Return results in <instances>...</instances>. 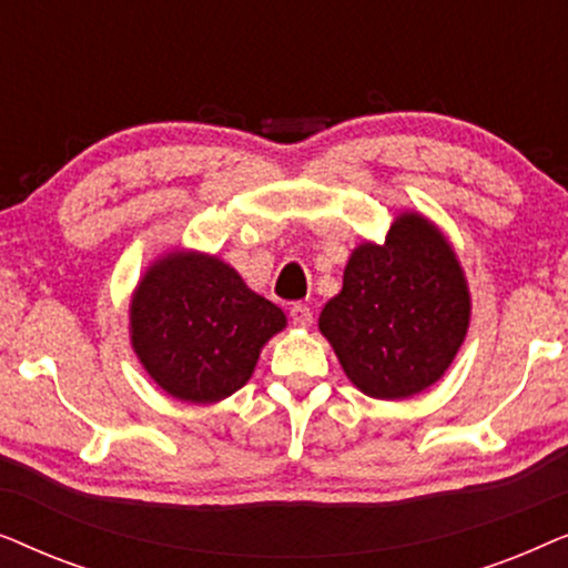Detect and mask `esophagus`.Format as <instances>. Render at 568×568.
<instances>
[{"mask_svg": "<svg viewBox=\"0 0 568 568\" xmlns=\"http://www.w3.org/2000/svg\"><path fill=\"white\" fill-rule=\"evenodd\" d=\"M290 315H292V323L297 325V328H310V325H313V310H310L307 305H292V310H290Z\"/></svg>", "mask_w": 568, "mask_h": 568, "instance_id": "esophagus-1", "label": "esophagus"}]
</instances>
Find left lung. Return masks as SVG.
<instances>
[{
	"label": "left lung",
	"mask_w": 568,
	"mask_h": 568,
	"mask_svg": "<svg viewBox=\"0 0 568 568\" xmlns=\"http://www.w3.org/2000/svg\"><path fill=\"white\" fill-rule=\"evenodd\" d=\"M470 290L453 243L422 212H400L385 243L364 240L317 328L356 390L406 400L449 369L470 325Z\"/></svg>",
	"instance_id": "left-lung-1"
}]
</instances>
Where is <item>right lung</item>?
<instances>
[{
    "label": "right lung",
    "instance_id": "right-lung-1",
    "mask_svg": "<svg viewBox=\"0 0 568 568\" xmlns=\"http://www.w3.org/2000/svg\"><path fill=\"white\" fill-rule=\"evenodd\" d=\"M286 328L220 255L170 247L139 278L129 338L154 385L183 403H220L253 377L263 346Z\"/></svg>",
    "mask_w": 568,
    "mask_h": 568
}]
</instances>
